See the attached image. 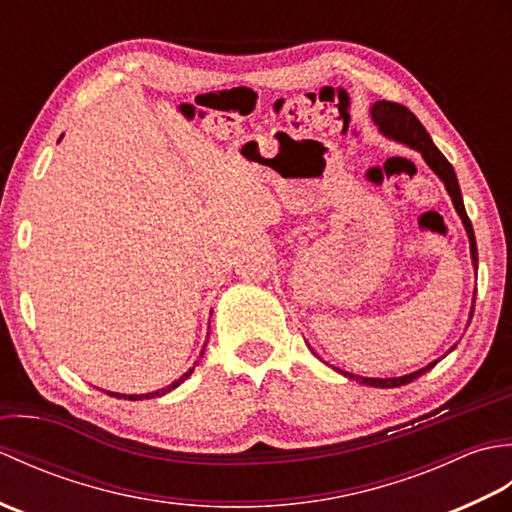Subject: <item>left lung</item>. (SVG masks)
<instances>
[{
    "label": "left lung",
    "instance_id": "1",
    "mask_svg": "<svg viewBox=\"0 0 512 512\" xmlns=\"http://www.w3.org/2000/svg\"><path fill=\"white\" fill-rule=\"evenodd\" d=\"M369 116H372V121L378 127L380 134H383L389 140H396V143H400V145H407L409 149H416L418 154L422 156V160L429 165V169L440 178V182L444 184V189H447L449 198H451V202L455 206V211H458L460 220L464 224V231H466V237H469V246H471V262H473V268L477 270V244H475L473 224L469 220V215H466L462 191H460V184H458V176H455L451 162L442 156V151L436 145H433V140H431L427 129L422 127V123L418 121L416 114L409 112L405 105L391 103V101H376L372 107H369ZM473 308H475V292H473V303H471V312H469V323L473 319ZM453 350H455V345L451 347L449 352H453ZM438 361H440V358H438ZM438 361L424 365V367L416 369V372H411V374L394 376V378H367V376L343 372V369H339V372L345 378L356 380V383L367 385V387L391 389V387H400V385L411 383V380H416L424 372H429L431 367H436Z\"/></svg>",
    "mask_w": 512,
    "mask_h": 512
}]
</instances>
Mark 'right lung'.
Listing matches in <instances>:
<instances>
[{
  "instance_id": "right-lung-1",
  "label": "right lung",
  "mask_w": 512,
  "mask_h": 512,
  "mask_svg": "<svg viewBox=\"0 0 512 512\" xmlns=\"http://www.w3.org/2000/svg\"><path fill=\"white\" fill-rule=\"evenodd\" d=\"M63 138V136H61ZM59 138V140H61ZM206 341H209V339H206ZM204 347H206V343H204ZM202 354H204V350L200 352V358H202ZM200 358H198V361H195L189 369H187V372H184L178 380H173V383L171 385H167V387H162V389H156V391H147V394H118V391H105V394L107 396H114V398H123V400H145V398H158V396H165V394H169V391L171 389H176V387H180L182 383H184V380H187L191 374H193V369H195V365H198L200 363Z\"/></svg>"
}]
</instances>
